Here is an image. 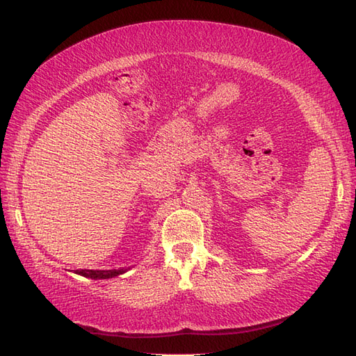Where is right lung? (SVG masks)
Segmentation results:
<instances>
[{
	"instance_id": "1",
	"label": "right lung",
	"mask_w": 356,
	"mask_h": 356,
	"mask_svg": "<svg viewBox=\"0 0 356 356\" xmlns=\"http://www.w3.org/2000/svg\"><path fill=\"white\" fill-rule=\"evenodd\" d=\"M130 268H120V269H79L74 272V274L82 275L86 278H92V280H107V278H115L118 275L125 274L127 270H130Z\"/></svg>"
}]
</instances>
